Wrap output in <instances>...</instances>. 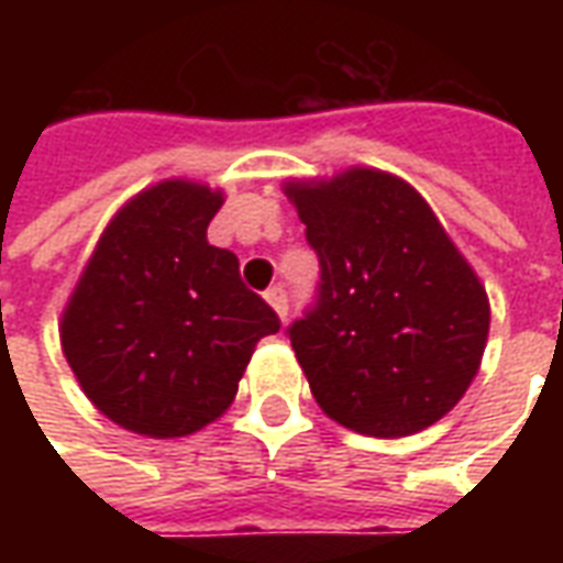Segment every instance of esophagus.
Returning a JSON list of instances; mask_svg holds the SVG:
<instances>
[{
	"label": "esophagus",
	"mask_w": 563,
	"mask_h": 563,
	"mask_svg": "<svg viewBox=\"0 0 563 563\" xmlns=\"http://www.w3.org/2000/svg\"><path fill=\"white\" fill-rule=\"evenodd\" d=\"M265 301H268V305L274 307V313L286 322V317H289V298H286V289H283V286H271L268 292H265Z\"/></svg>",
	"instance_id": "esophagus-1"
}]
</instances>
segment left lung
I'll return each instance as SVG.
<instances>
[{
    "mask_svg": "<svg viewBox=\"0 0 563 563\" xmlns=\"http://www.w3.org/2000/svg\"><path fill=\"white\" fill-rule=\"evenodd\" d=\"M317 250L319 301L289 329L322 413L355 434L410 437L455 407L483 365L485 286L413 186L353 165L286 180Z\"/></svg>",
    "mask_w": 563,
    "mask_h": 563,
    "instance_id": "obj_1",
    "label": "left lung"
}]
</instances>
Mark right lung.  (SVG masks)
Segmentation results:
<instances>
[{
  "label": "right lung",
  "instance_id": "obj_1",
  "mask_svg": "<svg viewBox=\"0 0 563 563\" xmlns=\"http://www.w3.org/2000/svg\"><path fill=\"white\" fill-rule=\"evenodd\" d=\"M222 189L172 177L104 225L59 319L92 407L132 434L172 440L217 422L250 355L280 319L250 292L232 250L208 244Z\"/></svg>",
  "mask_w": 563,
  "mask_h": 563
}]
</instances>
